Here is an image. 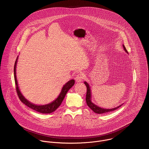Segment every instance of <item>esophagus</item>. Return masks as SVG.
Here are the masks:
<instances>
[{"instance_id":"1","label":"esophagus","mask_w":149,"mask_h":149,"mask_svg":"<svg viewBox=\"0 0 149 149\" xmlns=\"http://www.w3.org/2000/svg\"><path fill=\"white\" fill-rule=\"evenodd\" d=\"M83 79H84V75H83V74H82V73H79V74H78L76 76V77H75V80H76V82L80 83V82H81V81L83 80Z\"/></svg>"}]
</instances>
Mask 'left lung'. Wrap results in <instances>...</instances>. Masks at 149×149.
I'll list each match as a JSON object with an SVG mask.
<instances>
[{
  "mask_svg": "<svg viewBox=\"0 0 149 149\" xmlns=\"http://www.w3.org/2000/svg\"><path fill=\"white\" fill-rule=\"evenodd\" d=\"M123 48H124L125 50L126 51V52L128 53V52L127 51L125 46L124 45H123ZM84 84L86 86V99H85L86 104L94 112H95L96 113H99V114L104 113L106 112H109L111 111H115V109L119 108L120 107L122 106V104H121L119 106L112 108V109H106V108H100L99 106H97L96 105H95L91 102V89H90L89 84L86 81L84 82Z\"/></svg>",
  "mask_w": 149,
  "mask_h": 149,
  "instance_id": "8db88e82",
  "label": "left lung"
}]
</instances>
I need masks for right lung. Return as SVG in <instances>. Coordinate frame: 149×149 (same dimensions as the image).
I'll use <instances>...</instances> for the list:
<instances>
[{
  "instance_id": "obj_1",
  "label": "right lung",
  "mask_w": 149,
  "mask_h": 149,
  "mask_svg": "<svg viewBox=\"0 0 149 149\" xmlns=\"http://www.w3.org/2000/svg\"><path fill=\"white\" fill-rule=\"evenodd\" d=\"M17 60H18V57L17 58V60L15 61V65H14V79H15V85H16V91H17L18 96L20 100L23 104H24L28 107H29L37 112L42 113H52V112L55 111L58 108V107L61 105L68 91L74 84V80H71L69 81L68 83H66L63 87L61 92L60 95L58 96V97L54 101L52 102L51 103H49L46 105H43V106L35 105V104L30 103V102H29L27 99H26L24 97V96L22 95L21 91H19V89L18 85L17 77H16V65L17 63Z\"/></svg>"
}]
</instances>
